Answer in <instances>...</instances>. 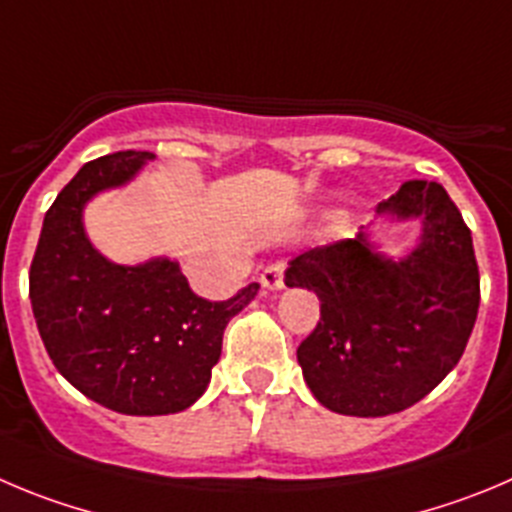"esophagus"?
Here are the masks:
<instances>
[{
	"label": "esophagus",
	"mask_w": 512,
	"mask_h": 512,
	"mask_svg": "<svg viewBox=\"0 0 512 512\" xmlns=\"http://www.w3.org/2000/svg\"><path fill=\"white\" fill-rule=\"evenodd\" d=\"M283 272H285V262H272V265H267L265 270H262V275H260L262 288H267V290H283L285 288Z\"/></svg>",
	"instance_id": "obj_1"
}]
</instances>
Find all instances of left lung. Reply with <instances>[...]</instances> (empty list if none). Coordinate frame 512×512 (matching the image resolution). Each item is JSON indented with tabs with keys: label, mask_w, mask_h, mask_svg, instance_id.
<instances>
[{
	"label": "left lung",
	"mask_w": 512,
	"mask_h": 512,
	"mask_svg": "<svg viewBox=\"0 0 512 512\" xmlns=\"http://www.w3.org/2000/svg\"><path fill=\"white\" fill-rule=\"evenodd\" d=\"M376 212L422 224L414 250L389 257L369 234L290 260L288 288L321 300V321L298 346L303 379L323 407L386 417L417 404L465 353L480 308L472 234L437 181H404Z\"/></svg>",
	"instance_id": "left-lung-1"
}]
</instances>
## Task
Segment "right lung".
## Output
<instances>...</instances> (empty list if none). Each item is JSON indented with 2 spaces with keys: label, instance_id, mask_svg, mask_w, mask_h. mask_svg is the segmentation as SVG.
<instances>
[{
  "label": "right lung",
  "instance_id": "right-lung-1",
  "mask_svg": "<svg viewBox=\"0 0 512 512\" xmlns=\"http://www.w3.org/2000/svg\"><path fill=\"white\" fill-rule=\"evenodd\" d=\"M151 159L118 151L88 161L47 209L30 267L32 313L55 369L100 407L131 417L191 407L207 391L224 328L260 290L252 283L209 303L191 293L176 260L118 265L95 250L85 204Z\"/></svg>",
  "mask_w": 512,
  "mask_h": 512
}]
</instances>
